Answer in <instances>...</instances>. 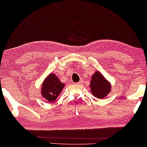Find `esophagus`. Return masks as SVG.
<instances>
[{
  "instance_id": "esophagus-1",
  "label": "esophagus",
  "mask_w": 147,
  "mask_h": 147,
  "mask_svg": "<svg viewBox=\"0 0 147 147\" xmlns=\"http://www.w3.org/2000/svg\"><path fill=\"white\" fill-rule=\"evenodd\" d=\"M83 79H81L80 80V81L79 82H78V83H77V84H83Z\"/></svg>"
}]
</instances>
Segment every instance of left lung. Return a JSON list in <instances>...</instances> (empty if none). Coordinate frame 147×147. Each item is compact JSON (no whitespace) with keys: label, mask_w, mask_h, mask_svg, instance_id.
<instances>
[{"label":"left lung","mask_w":147,"mask_h":147,"mask_svg":"<svg viewBox=\"0 0 147 147\" xmlns=\"http://www.w3.org/2000/svg\"><path fill=\"white\" fill-rule=\"evenodd\" d=\"M90 86L92 94L98 99L106 97L111 90L110 84L99 71H96L92 76Z\"/></svg>","instance_id":"1"}]
</instances>
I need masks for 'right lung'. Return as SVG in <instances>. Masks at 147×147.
Segmentation results:
<instances>
[{
    "label": "right lung",
    "instance_id": "1",
    "mask_svg": "<svg viewBox=\"0 0 147 147\" xmlns=\"http://www.w3.org/2000/svg\"><path fill=\"white\" fill-rule=\"evenodd\" d=\"M64 87V84L59 81L55 74H51L44 81L41 94L48 101H53L60 94Z\"/></svg>",
    "mask_w": 147,
    "mask_h": 147
}]
</instances>
